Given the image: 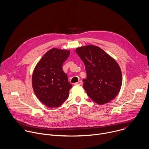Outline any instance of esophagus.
I'll use <instances>...</instances> for the list:
<instances>
[{
	"instance_id": "34e87169",
	"label": "esophagus",
	"mask_w": 149,
	"mask_h": 149,
	"mask_svg": "<svg viewBox=\"0 0 149 149\" xmlns=\"http://www.w3.org/2000/svg\"><path fill=\"white\" fill-rule=\"evenodd\" d=\"M82 82L81 81H79V82L75 83V85H82Z\"/></svg>"
}]
</instances>
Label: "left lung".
<instances>
[{"mask_svg": "<svg viewBox=\"0 0 149 149\" xmlns=\"http://www.w3.org/2000/svg\"><path fill=\"white\" fill-rule=\"evenodd\" d=\"M75 52L85 66L87 75L83 87L89 97L99 105L113 100L122 84V71L116 60L96 45L81 46Z\"/></svg>", "mask_w": 149, "mask_h": 149, "instance_id": "8db88e82", "label": "left lung"}]
</instances>
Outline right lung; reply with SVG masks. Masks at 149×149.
<instances>
[{
    "instance_id": "obj_1",
    "label": "right lung",
    "mask_w": 149,
    "mask_h": 149,
    "mask_svg": "<svg viewBox=\"0 0 149 149\" xmlns=\"http://www.w3.org/2000/svg\"><path fill=\"white\" fill-rule=\"evenodd\" d=\"M70 54V50L53 48L41 57L32 75L33 91L44 105L57 108L69 96L72 85L68 82L62 66Z\"/></svg>"
}]
</instances>
